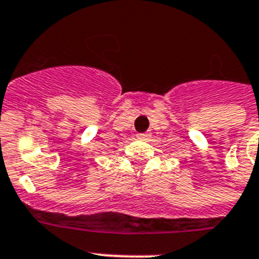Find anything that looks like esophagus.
I'll list each match as a JSON object with an SVG mask.
<instances>
[{
    "instance_id": "34e87169",
    "label": "esophagus",
    "mask_w": 259,
    "mask_h": 259,
    "mask_svg": "<svg viewBox=\"0 0 259 259\" xmlns=\"http://www.w3.org/2000/svg\"><path fill=\"white\" fill-rule=\"evenodd\" d=\"M137 138L142 139V141H144V139L148 138V134H137Z\"/></svg>"
}]
</instances>
